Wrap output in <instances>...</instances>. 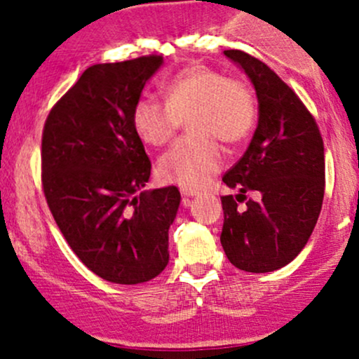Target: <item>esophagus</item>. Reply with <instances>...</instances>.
I'll return each instance as SVG.
<instances>
[{
  "label": "esophagus",
  "mask_w": 359,
  "mask_h": 359,
  "mask_svg": "<svg viewBox=\"0 0 359 359\" xmlns=\"http://www.w3.org/2000/svg\"><path fill=\"white\" fill-rule=\"evenodd\" d=\"M180 194H182V198H194L198 193L193 189H186V187H182V189H180Z\"/></svg>",
  "instance_id": "obj_1"
}]
</instances>
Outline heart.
<instances>
[{
    "mask_svg": "<svg viewBox=\"0 0 359 359\" xmlns=\"http://www.w3.org/2000/svg\"><path fill=\"white\" fill-rule=\"evenodd\" d=\"M166 100L140 95L132 107V125L149 146H163L187 118L191 135L177 140L158 161L165 182L200 189L224 166L217 139L236 144L250 135L257 123V100L248 85L229 79L206 66L177 72L165 85Z\"/></svg>",
    "mask_w": 359,
    "mask_h": 359,
    "instance_id": "1",
    "label": "heart"
}]
</instances>
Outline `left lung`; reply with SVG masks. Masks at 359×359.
Wrapping results in <instances>:
<instances>
[{"label":"left lung","instance_id":"8db88e82","mask_svg":"<svg viewBox=\"0 0 359 359\" xmlns=\"http://www.w3.org/2000/svg\"><path fill=\"white\" fill-rule=\"evenodd\" d=\"M255 88L259 123L248 149L222 177L233 194L222 196L220 243L233 266L271 273L306 247L325 194L323 139L295 92L264 62L241 50H226ZM253 190L259 201H248ZM248 201L245 209L238 201Z\"/></svg>","mask_w":359,"mask_h":359}]
</instances>
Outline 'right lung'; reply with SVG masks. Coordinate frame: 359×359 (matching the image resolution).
I'll list each match as a JSON object with an SVG mask.
<instances>
[{
  "label": "right lung",
  "instance_id": "right-lung-1",
  "mask_svg": "<svg viewBox=\"0 0 359 359\" xmlns=\"http://www.w3.org/2000/svg\"><path fill=\"white\" fill-rule=\"evenodd\" d=\"M163 66L149 55L88 67L46 118L43 191L69 247L92 273L118 285L156 278L170 259L177 187L146 191L151 161L132 107Z\"/></svg>",
  "mask_w": 359,
  "mask_h": 359
}]
</instances>
